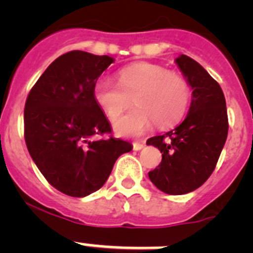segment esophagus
Instances as JSON below:
<instances>
[{
  "instance_id": "esophagus-1",
  "label": "esophagus",
  "mask_w": 253,
  "mask_h": 253,
  "mask_svg": "<svg viewBox=\"0 0 253 253\" xmlns=\"http://www.w3.org/2000/svg\"><path fill=\"white\" fill-rule=\"evenodd\" d=\"M143 148H144V144H143V143H139V142L133 143L134 151H140V149H143Z\"/></svg>"
}]
</instances>
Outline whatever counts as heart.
Returning a JSON list of instances; mask_svg holds the SVG:
<instances>
[{
	"instance_id": "obj_1",
	"label": "heart",
	"mask_w": 253,
	"mask_h": 253,
	"mask_svg": "<svg viewBox=\"0 0 253 253\" xmlns=\"http://www.w3.org/2000/svg\"><path fill=\"white\" fill-rule=\"evenodd\" d=\"M189 82L160 64L140 62L120 69L118 84L100 78L93 86V99L110 122L128 109L133 97L137 106L114 124L122 137H138L153 123L169 126L185 115L190 104Z\"/></svg>"
}]
</instances>
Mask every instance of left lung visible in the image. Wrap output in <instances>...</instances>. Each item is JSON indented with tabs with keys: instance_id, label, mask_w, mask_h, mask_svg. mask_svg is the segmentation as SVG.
Masks as SVG:
<instances>
[{
	"instance_id": "left-lung-1",
	"label": "left lung",
	"mask_w": 253,
	"mask_h": 253,
	"mask_svg": "<svg viewBox=\"0 0 253 253\" xmlns=\"http://www.w3.org/2000/svg\"><path fill=\"white\" fill-rule=\"evenodd\" d=\"M175 62L193 90V99L178 126L147 140L162 153L161 163L148 176L163 193L182 195L202 186L213 173L227 140L228 115L218 82L193 58L181 54Z\"/></svg>"
}]
</instances>
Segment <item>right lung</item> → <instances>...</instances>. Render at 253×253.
I'll use <instances>...</instances> for the list:
<instances>
[{
    "label": "right lung",
    "instance_id": "right-lung-1",
    "mask_svg": "<svg viewBox=\"0 0 253 253\" xmlns=\"http://www.w3.org/2000/svg\"><path fill=\"white\" fill-rule=\"evenodd\" d=\"M114 62L109 55L72 50L44 71L28 95L24 135L49 184L84 198L101 189L115 161L133 146L110 137V123L93 99V86Z\"/></svg>",
    "mask_w": 253,
    "mask_h": 253
}]
</instances>
